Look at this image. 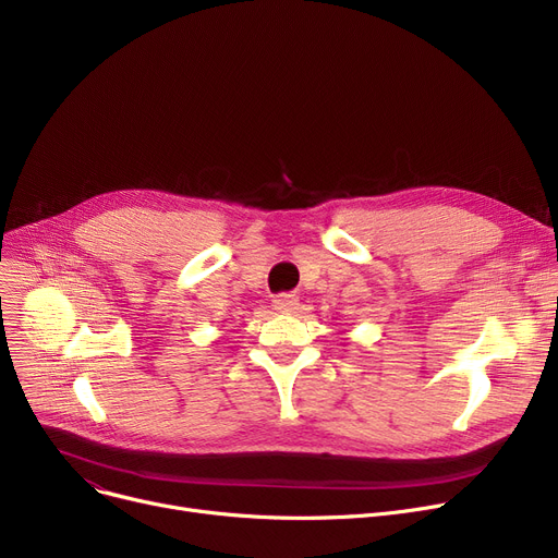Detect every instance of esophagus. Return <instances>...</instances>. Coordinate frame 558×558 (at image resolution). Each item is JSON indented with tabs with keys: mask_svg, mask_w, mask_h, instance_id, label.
<instances>
[{
	"mask_svg": "<svg viewBox=\"0 0 558 558\" xmlns=\"http://www.w3.org/2000/svg\"><path fill=\"white\" fill-rule=\"evenodd\" d=\"M274 310H276V312H282V314L294 312V310H299V299L289 296V294H282V296H278V299L274 301Z\"/></svg>",
	"mask_w": 558,
	"mask_h": 558,
	"instance_id": "obj_1",
	"label": "esophagus"
}]
</instances>
